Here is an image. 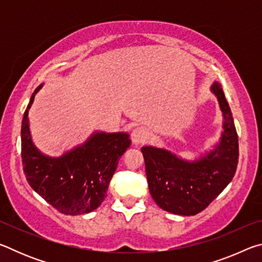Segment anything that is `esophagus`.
Masks as SVG:
<instances>
[{"label": "esophagus", "mask_w": 262, "mask_h": 262, "mask_svg": "<svg viewBox=\"0 0 262 262\" xmlns=\"http://www.w3.org/2000/svg\"><path fill=\"white\" fill-rule=\"evenodd\" d=\"M148 130L143 127H137L132 132V141L135 144H141L148 139Z\"/></svg>", "instance_id": "34e87169"}]
</instances>
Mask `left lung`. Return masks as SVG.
Returning <instances> with one entry per match:
<instances>
[{
	"instance_id": "obj_1",
	"label": "left lung",
	"mask_w": 262,
	"mask_h": 262,
	"mask_svg": "<svg viewBox=\"0 0 262 262\" xmlns=\"http://www.w3.org/2000/svg\"><path fill=\"white\" fill-rule=\"evenodd\" d=\"M211 91L224 117L223 133L214 150L205 157L187 162L165 149H141L150 194L162 209L172 214L192 216L201 212L236 173L239 149L231 110L219 82L212 84Z\"/></svg>"
}]
</instances>
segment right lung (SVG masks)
Listing matches in <instances>:
<instances>
[{
	"label": "right lung",
	"instance_id": "1",
	"mask_svg": "<svg viewBox=\"0 0 262 262\" xmlns=\"http://www.w3.org/2000/svg\"><path fill=\"white\" fill-rule=\"evenodd\" d=\"M41 86L31 96L21 121V162L26 180L62 214H88L105 200L119 159L130 145L129 136L127 133H96L63 156H45L34 147L29 125V108Z\"/></svg>",
	"mask_w": 262,
	"mask_h": 262
}]
</instances>
